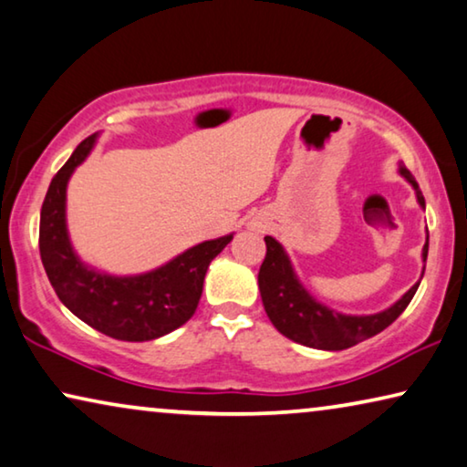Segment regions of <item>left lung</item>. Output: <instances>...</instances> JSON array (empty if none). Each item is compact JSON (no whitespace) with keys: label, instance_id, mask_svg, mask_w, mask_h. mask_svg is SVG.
<instances>
[{"label":"left lung","instance_id":"left-lung-1","mask_svg":"<svg viewBox=\"0 0 467 467\" xmlns=\"http://www.w3.org/2000/svg\"><path fill=\"white\" fill-rule=\"evenodd\" d=\"M399 173L415 189L417 203L426 207V199H423L413 173L402 163L399 165ZM264 241H266V257H264L260 275H257L264 310H266L270 323L285 337L302 346L317 348V350H346V348L378 336L379 331H384L388 325H392L402 315V310L413 300L415 291L420 287V281H417L399 302L378 312V315H342V312L317 302L304 289L281 243L273 236H264ZM421 257L423 262L428 260V236Z\"/></svg>","mask_w":467,"mask_h":467}]
</instances>
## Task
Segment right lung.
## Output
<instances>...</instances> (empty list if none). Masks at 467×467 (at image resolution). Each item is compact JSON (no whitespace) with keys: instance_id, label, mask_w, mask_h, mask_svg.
<instances>
[{"instance_id":"add662e5","label":"right lung","mask_w":467,"mask_h":467,"mask_svg":"<svg viewBox=\"0 0 467 467\" xmlns=\"http://www.w3.org/2000/svg\"><path fill=\"white\" fill-rule=\"evenodd\" d=\"M99 134L88 136L52 178L41 205L39 254L60 302L104 336L149 342L182 327L197 310L210 264L233 234L203 241L150 273L113 276L86 266L67 233V184Z\"/></svg>"}]
</instances>
